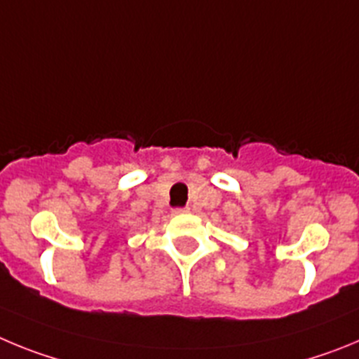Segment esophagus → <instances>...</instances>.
Here are the masks:
<instances>
[{
	"label": "esophagus",
	"instance_id": "obj_1",
	"mask_svg": "<svg viewBox=\"0 0 359 359\" xmlns=\"http://www.w3.org/2000/svg\"><path fill=\"white\" fill-rule=\"evenodd\" d=\"M184 212H189V208H175V209H173V215H184Z\"/></svg>",
	"mask_w": 359,
	"mask_h": 359
}]
</instances>
